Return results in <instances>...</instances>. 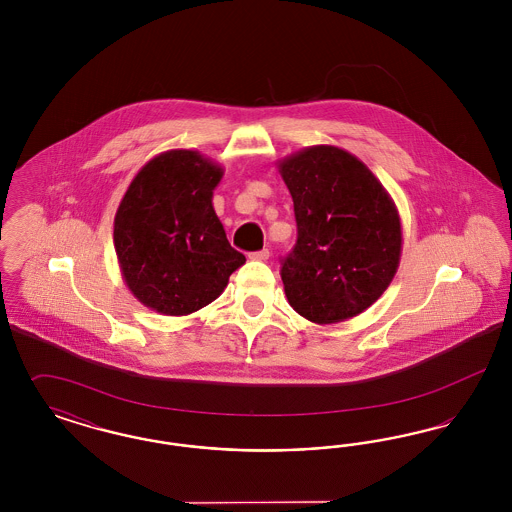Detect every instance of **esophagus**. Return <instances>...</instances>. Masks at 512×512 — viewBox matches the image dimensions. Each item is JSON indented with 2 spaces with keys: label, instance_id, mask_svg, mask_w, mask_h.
<instances>
[{
  "label": "esophagus",
  "instance_id": "obj_1",
  "mask_svg": "<svg viewBox=\"0 0 512 512\" xmlns=\"http://www.w3.org/2000/svg\"><path fill=\"white\" fill-rule=\"evenodd\" d=\"M268 257H270V253H268V249H261V251H255V253H249V259H251V261H267Z\"/></svg>",
  "mask_w": 512,
  "mask_h": 512
}]
</instances>
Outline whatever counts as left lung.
<instances>
[{
  "instance_id": "obj_1",
  "label": "left lung",
  "mask_w": 512,
  "mask_h": 512,
  "mask_svg": "<svg viewBox=\"0 0 512 512\" xmlns=\"http://www.w3.org/2000/svg\"><path fill=\"white\" fill-rule=\"evenodd\" d=\"M293 199L297 242L282 263L293 311L336 324L366 311L399 268L397 207L361 159L336 146L299 149L278 161Z\"/></svg>"
}]
</instances>
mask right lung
<instances>
[{"instance_id": "obj_1", "label": "right lung", "mask_w": 512, "mask_h": 512, "mask_svg": "<svg viewBox=\"0 0 512 512\" xmlns=\"http://www.w3.org/2000/svg\"><path fill=\"white\" fill-rule=\"evenodd\" d=\"M222 174L195 149H169L149 159L122 195L113 228L122 280L151 311L192 315L244 265L213 207Z\"/></svg>"}]
</instances>
